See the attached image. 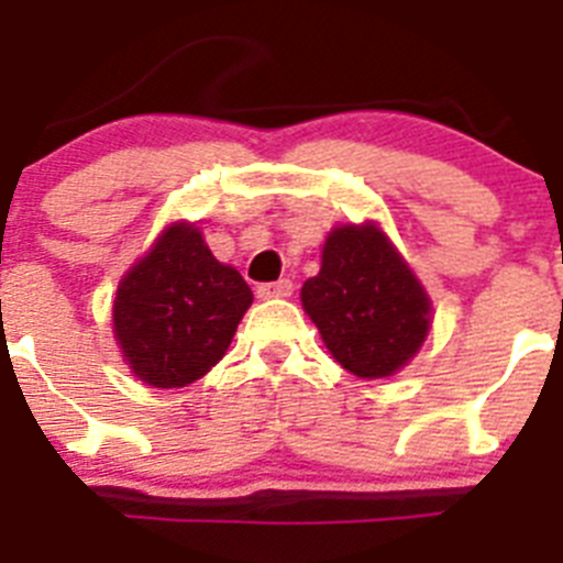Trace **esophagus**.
<instances>
[{"instance_id":"1","label":"esophagus","mask_w":563,"mask_h":563,"mask_svg":"<svg viewBox=\"0 0 563 563\" xmlns=\"http://www.w3.org/2000/svg\"><path fill=\"white\" fill-rule=\"evenodd\" d=\"M294 283L291 280H275V283H263L257 286V297L261 300H275V297H291Z\"/></svg>"}]
</instances>
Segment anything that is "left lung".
<instances>
[{
    "label": "left lung",
    "mask_w": 563,
    "mask_h": 563,
    "mask_svg": "<svg viewBox=\"0 0 563 563\" xmlns=\"http://www.w3.org/2000/svg\"><path fill=\"white\" fill-rule=\"evenodd\" d=\"M331 356L358 378L401 369L432 325V302L373 221L344 224L322 246V269L300 291Z\"/></svg>",
    "instance_id": "1"
}]
</instances>
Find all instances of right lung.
<instances>
[{
	"label": "right lung",
	"instance_id": "1",
	"mask_svg": "<svg viewBox=\"0 0 563 563\" xmlns=\"http://www.w3.org/2000/svg\"><path fill=\"white\" fill-rule=\"evenodd\" d=\"M252 288L207 250L194 224H170L120 280L114 339L140 382L187 387L224 358Z\"/></svg>",
	"mask_w": 563,
	"mask_h": 563
}]
</instances>
